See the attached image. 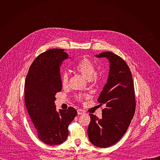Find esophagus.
<instances>
[{"label":"esophagus","instance_id":"1","mask_svg":"<svg viewBox=\"0 0 160 160\" xmlns=\"http://www.w3.org/2000/svg\"><path fill=\"white\" fill-rule=\"evenodd\" d=\"M77 113H78V115H83V114L85 113V112H84L82 109H78V110H77Z\"/></svg>","mask_w":160,"mask_h":160}]
</instances>
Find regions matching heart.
<instances>
[{
    "mask_svg": "<svg viewBox=\"0 0 160 160\" xmlns=\"http://www.w3.org/2000/svg\"><path fill=\"white\" fill-rule=\"evenodd\" d=\"M75 70L80 73L84 77H85L88 80H93L97 78V73L96 72L95 66L87 58H83L80 60L75 66ZM61 85L64 88H66L69 85V75L64 72L61 77ZM83 96L82 94H78L77 96V99H82Z\"/></svg>",
    "mask_w": 160,
    "mask_h": 160,
    "instance_id": "obj_1",
    "label": "heart"
}]
</instances>
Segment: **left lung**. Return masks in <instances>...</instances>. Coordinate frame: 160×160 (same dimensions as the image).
I'll return each instance as SVG.
<instances>
[{
    "label": "left lung",
    "instance_id": "obj_1",
    "mask_svg": "<svg viewBox=\"0 0 160 160\" xmlns=\"http://www.w3.org/2000/svg\"><path fill=\"white\" fill-rule=\"evenodd\" d=\"M106 58L109 62L107 82L98 102L105 104L99 119L90 113L87 133L93 145L106 148L117 143L127 130L135 111V98L132 75L125 61L111 52L96 55Z\"/></svg>",
    "mask_w": 160,
    "mask_h": 160
}]
</instances>
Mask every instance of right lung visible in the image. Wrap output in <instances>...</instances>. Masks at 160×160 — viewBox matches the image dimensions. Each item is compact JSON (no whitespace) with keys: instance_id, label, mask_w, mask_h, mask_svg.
Segmentation results:
<instances>
[{"instance_id":"right-lung-1","label":"right lung","mask_w":160,"mask_h":160,"mask_svg":"<svg viewBox=\"0 0 160 160\" xmlns=\"http://www.w3.org/2000/svg\"><path fill=\"white\" fill-rule=\"evenodd\" d=\"M64 49H52L40 54L33 62L26 77L25 102L38 138L54 146L63 143L68 125L76 117L73 107L56 111V94L62 89L60 67L70 58Z\"/></svg>"}]
</instances>
